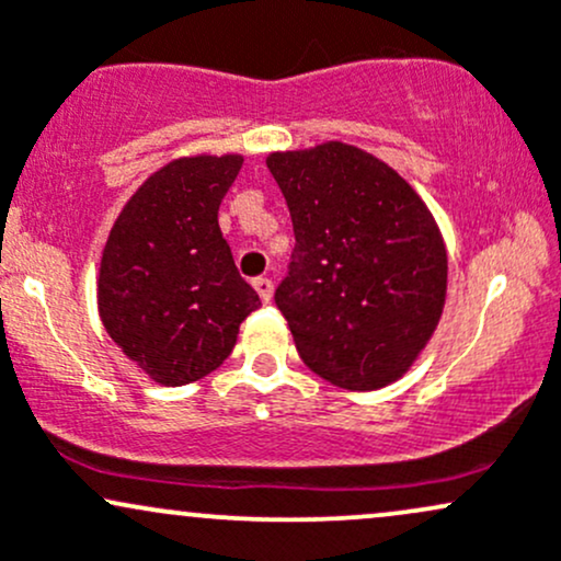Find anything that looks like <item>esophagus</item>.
Returning <instances> with one entry per match:
<instances>
[{
    "instance_id": "obj_1",
    "label": "esophagus",
    "mask_w": 561,
    "mask_h": 561,
    "mask_svg": "<svg viewBox=\"0 0 561 561\" xmlns=\"http://www.w3.org/2000/svg\"><path fill=\"white\" fill-rule=\"evenodd\" d=\"M253 287H255V293L261 295L263 302H268L274 298V282L268 279V276H259V279L253 282Z\"/></svg>"
}]
</instances>
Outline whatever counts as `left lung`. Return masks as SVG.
Returning a JSON list of instances; mask_svg holds the SVG:
<instances>
[{"label": "left lung", "mask_w": 561, "mask_h": 561, "mask_svg": "<svg viewBox=\"0 0 561 561\" xmlns=\"http://www.w3.org/2000/svg\"><path fill=\"white\" fill-rule=\"evenodd\" d=\"M295 229L274 300L302 364L343 390H379L414 366L440 324L448 255L435 216L385 160L321 141L268 152Z\"/></svg>", "instance_id": "1"}]
</instances>
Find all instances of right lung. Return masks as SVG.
<instances>
[{"label":"right lung","instance_id":"right-lung-1","mask_svg":"<svg viewBox=\"0 0 561 561\" xmlns=\"http://www.w3.org/2000/svg\"><path fill=\"white\" fill-rule=\"evenodd\" d=\"M242 160L237 152L169 160L126 199L102 248V327L128 362L165 388L218 369L242 321L261 306L218 227V205Z\"/></svg>","mask_w":561,"mask_h":561}]
</instances>
